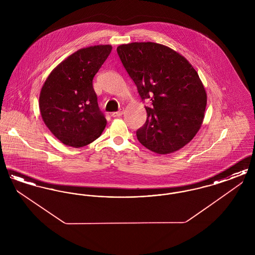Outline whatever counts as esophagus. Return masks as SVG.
<instances>
[{
    "label": "esophagus",
    "instance_id": "esophagus-1",
    "mask_svg": "<svg viewBox=\"0 0 255 255\" xmlns=\"http://www.w3.org/2000/svg\"><path fill=\"white\" fill-rule=\"evenodd\" d=\"M123 115V110H120L119 112H114L112 113V117L113 118H120Z\"/></svg>",
    "mask_w": 255,
    "mask_h": 255
}]
</instances>
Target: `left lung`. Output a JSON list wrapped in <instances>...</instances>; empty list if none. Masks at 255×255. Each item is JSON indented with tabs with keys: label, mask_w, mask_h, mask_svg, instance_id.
<instances>
[{
	"label": "left lung",
	"mask_w": 255,
	"mask_h": 255,
	"mask_svg": "<svg viewBox=\"0 0 255 255\" xmlns=\"http://www.w3.org/2000/svg\"><path fill=\"white\" fill-rule=\"evenodd\" d=\"M117 50L141 99L151 98L153 105V109L145 107L146 122L136 131L138 141L159 155L182 149L200 130L207 102L193 66L158 43L122 44Z\"/></svg>",
	"instance_id": "8db88e82"
}]
</instances>
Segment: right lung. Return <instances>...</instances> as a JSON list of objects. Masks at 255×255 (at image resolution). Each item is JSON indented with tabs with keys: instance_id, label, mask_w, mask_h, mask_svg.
Returning <instances> with one entry per match:
<instances>
[{
	"instance_id": "1",
	"label": "right lung",
	"mask_w": 255,
	"mask_h": 255,
	"mask_svg": "<svg viewBox=\"0 0 255 255\" xmlns=\"http://www.w3.org/2000/svg\"><path fill=\"white\" fill-rule=\"evenodd\" d=\"M112 49L111 45H97L76 50L51 71L43 84L39 97L41 117L65 145H88L106 127L93 79Z\"/></svg>"
}]
</instances>
